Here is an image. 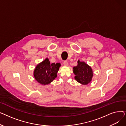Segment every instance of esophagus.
I'll return each mask as SVG.
<instances>
[{"label": "esophagus", "mask_w": 126, "mask_h": 126, "mask_svg": "<svg viewBox=\"0 0 126 126\" xmlns=\"http://www.w3.org/2000/svg\"><path fill=\"white\" fill-rule=\"evenodd\" d=\"M63 64L64 66H68V62L67 61H65L63 62Z\"/></svg>", "instance_id": "34e87169"}]
</instances>
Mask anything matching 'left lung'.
Instances as JSON below:
<instances>
[{
    "label": "left lung",
    "instance_id": "left-lung-1",
    "mask_svg": "<svg viewBox=\"0 0 126 126\" xmlns=\"http://www.w3.org/2000/svg\"><path fill=\"white\" fill-rule=\"evenodd\" d=\"M75 79L77 82L82 85L89 83L93 77V71L90 66L84 62L78 61V65L74 67Z\"/></svg>",
    "mask_w": 126,
    "mask_h": 126
}]
</instances>
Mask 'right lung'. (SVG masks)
<instances>
[{
  "instance_id": "obj_1",
  "label": "right lung",
  "mask_w": 126,
  "mask_h": 126,
  "mask_svg": "<svg viewBox=\"0 0 126 126\" xmlns=\"http://www.w3.org/2000/svg\"><path fill=\"white\" fill-rule=\"evenodd\" d=\"M60 63H50L48 58L39 63L34 69L35 80L42 85H48L57 77Z\"/></svg>"
}]
</instances>
